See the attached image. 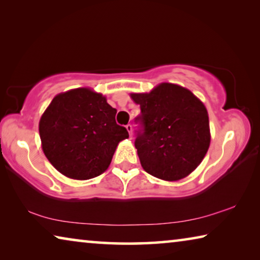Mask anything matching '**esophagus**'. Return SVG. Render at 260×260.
I'll return each instance as SVG.
<instances>
[{
    "instance_id": "obj_1",
    "label": "esophagus",
    "mask_w": 260,
    "mask_h": 260,
    "mask_svg": "<svg viewBox=\"0 0 260 260\" xmlns=\"http://www.w3.org/2000/svg\"><path fill=\"white\" fill-rule=\"evenodd\" d=\"M126 129L128 131V133H129V137L132 138V132H133V127H132L131 123H128V125H126Z\"/></svg>"
}]
</instances>
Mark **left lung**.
Instances as JSON below:
<instances>
[{
  "mask_svg": "<svg viewBox=\"0 0 260 260\" xmlns=\"http://www.w3.org/2000/svg\"><path fill=\"white\" fill-rule=\"evenodd\" d=\"M141 114L135 148L142 168L163 180L188 176L204 159L211 143L208 113L189 90L160 83L149 93H131Z\"/></svg>",
  "mask_w": 260,
  "mask_h": 260,
  "instance_id": "1",
  "label": "left lung"
}]
</instances>
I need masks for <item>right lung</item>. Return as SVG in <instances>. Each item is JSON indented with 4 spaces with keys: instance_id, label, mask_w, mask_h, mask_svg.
Wrapping results in <instances>:
<instances>
[{
    "instance_id": "1",
    "label": "right lung",
    "mask_w": 260,
    "mask_h": 260,
    "mask_svg": "<svg viewBox=\"0 0 260 260\" xmlns=\"http://www.w3.org/2000/svg\"><path fill=\"white\" fill-rule=\"evenodd\" d=\"M117 110L102 93L78 88L56 94L41 115L44 154L66 177L85 180L109 168L118 143L128 138L115 122Z\"/></svg>"
}]
</instances>
